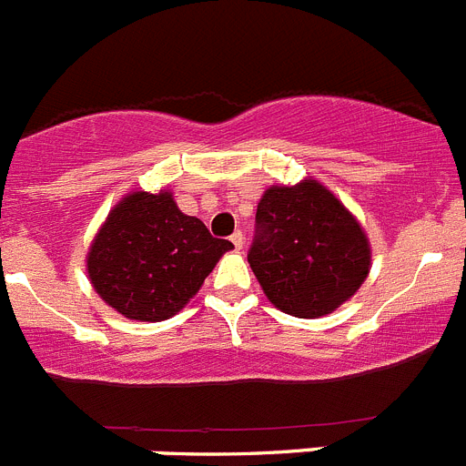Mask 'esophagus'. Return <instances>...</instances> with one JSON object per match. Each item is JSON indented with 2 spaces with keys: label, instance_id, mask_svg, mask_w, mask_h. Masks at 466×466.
I'll return each mask as SVG.
<instances>
[{
  "label": "esophagus",
  "instance_id": "esophagus-1",
  "mask_svg": "<svg viewBox=\"0 0 466 466\" xmlns=\"http://www.w3.org/2000/svg\"><path fill=\"white\" fill-rule=\"evenodd\" d=\"M230 242H233V247H236V249H242V245H245V236H242V230H236V233L230 236Z\"/></svg>",
  "mask_w": 466,
  "mask_h": 466
}]
</instances>
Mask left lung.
Returning a JSON list of instances; mask_svg holds the SVG:
<instances>
[{
    "mask_svg": "<svg viewBox=\"0 0 466 466\" xmlns=\"http://www.w3.org/2000/svg\"><path fill=\"white\" fill-rule=\"evenodd\" d=\"M247 261L287 315H329L361 287L371 249L357 219L322 184L270 187L257 208Z\"/></svg>",
    "mask_w": 466,
    "mask_h": 466,
    "instance_id": "obj_1",
    "label": "left lung"
}]
</instances>
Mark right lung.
I'll return each instance as SVG.
<instances>
[{
  "label": "right lung",
  "instance_id": "add662e5",
  "mask_svg": "<svg viewBox=\"0 0 466 466\" xmlns=\"http://www.w3.org/2000/svg\"><path fill=\"white\" fill-rule=\"evenodd\" d=\"M230 247L187 217L167 191H137L111 209L95 236L88 275L114 310L160 322L187 306Z\"/></svg>",
  "mask_w": 466,
  "mask_h": 466
}]
</instances>
